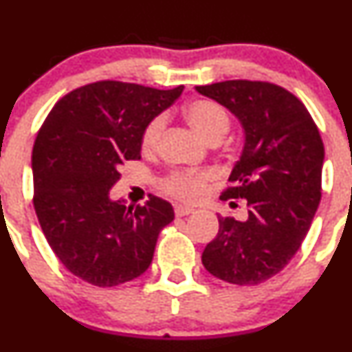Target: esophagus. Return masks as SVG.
<instances>
[{
	"instance_id": "34e87169",
	"label": "esophagus",
	"mask_w": 352,
	"mask_h": 352,
	"mask_svg": "<svg viewBox=\"0 0 352 352\" xmlns=\"http://www.w3.org/2000/svg\"><path fill=\"white\" fill-rule=\"evenodd\" d=\"M194 208H189V206H175V216L177 218H182V216L192 214Z\"/></svg>"
}]
</instances>
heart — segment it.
<instances>
[{
	"mask_svg": "<svg viewBox=\"0 0 352 352\" xmlns=\"http://www.w3.org/2000/svg\"><path fill=\"white\" fill-rule=\"evenodd\" d=\"M184 113L190 127L208 143H218L230 129L228 112L214 100L201 98L190 102ZM163 129H165L163 116H156L148 122L141 136V146L144 151H153L158 146ZM212 180H214L212 172H175L163 180V187L184 201H197L208 192Z\"/></svg>",
	"mask_w": 352,
	"mask_h": 352,
	"instance_id": "b5f03b06",
	"label": "heart"
}]
</instances>
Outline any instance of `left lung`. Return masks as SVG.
<instances>
[{
  "label": "left lung",
  "instance_id": "8db88e82",
  "mask_svg": "<svg viewBox=\"0 0 352 352\" xmlns=\"http://www.w3.org/2000/svg\"><path fill=\"white\" fill-rule=\"evenodd\" d=\"M196 90L242 124L243 150L221 199H243L248 208L245 221L218 216L202 264L221 281L261 285L286 267L310 230L322 197L324 143L307 107L278 85L230 80Z\"/></svg>",
  "mask_w": 352,
  "mask_h": 352
}]
</instances>
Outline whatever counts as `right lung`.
<instances>
[{
    "label": "right lung",
    "instance_id": "right-lung-1",
    "mask_svg": "<svg viewBox=\"0 0 352 352\" xmlns=\"http://www.w3.org/2000/svg\"><path fill=\"white\" fill-rule=\"evenodd\" d=\"M184 87L156 90L97 81L65 95L42 124L32 151L34 208L47 243L71 274L94 286L133 281L150 267L170 202L151 196L126 208L109 190L124 162L141 158V136Z\"/></svg>",
    "mask_w": 352,
    "mask_h": 352
}]
</instances>
